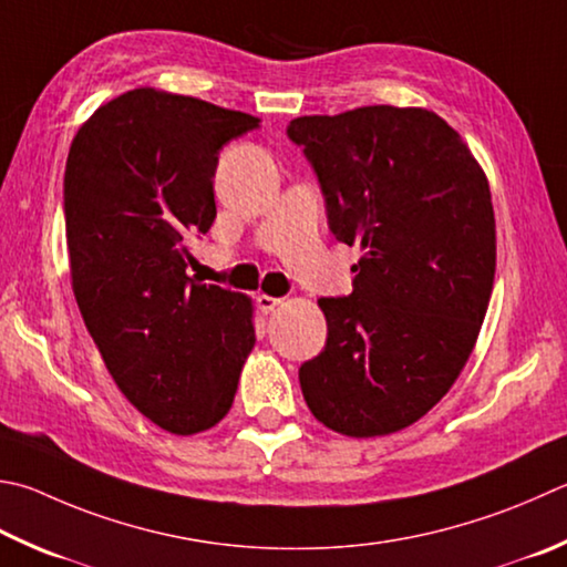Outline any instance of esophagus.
I'll use <instances>...</instances> for the list:
<instances>
[{
    "label": "esophagus",
    "instance_id": "34e87169",
    "mask_svg": "<svg viewBox=\"0 0 567 567\" xmlns=\"http://www.w3.org/2000/svg\"><path fill=\"white\" fill-rule=\"evenodd\" d=\"M282 305H285V297H272V295H265V292L257 295V307H260L265 315L280 310Z\"/></svg>",
    "mask_w": 567,
    "mask_h": 567
}]
</instances>
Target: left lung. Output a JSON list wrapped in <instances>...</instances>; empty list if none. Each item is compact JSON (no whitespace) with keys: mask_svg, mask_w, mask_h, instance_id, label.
I'll return each mask as SVG.
<instances>
[{"mask_svg":"<svg viewBox=\"0 0 567 567\" xmlns=\"http://www.w3.org/2000/svg\"><path fill=\"white\" fill-rule=\"evenodd\" d=\"M349 248L354 290L317 300L327 344L300 367L319 424L389 436L449 394L476 347L496 275L488 178L439 113L362 106L287 126Z\"/></svg>","mask_w":567,"mask_h":567,"instance_id":"1","label":"left lung"}]
</instances>
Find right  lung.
<instances>
[{
  "mask_svg": "<svg viewBox=\"0 0 567 567\" xmlns=\"http://www.w3.org/2000/svg\"><path fill=\"white\" fill-rule=\"evenodd\" d=\"M260 118L141 86L99 106L71 141L64 215L71 290L133 406L178 436L228 414L255 347L248 295L185 275L215 220L225 143Z\"/></svg>",
  "mask_w": 567,
  "mask_h": 567,
  "instance_id": "add662e5",
  "label": "right lung"
}]
</instances>
